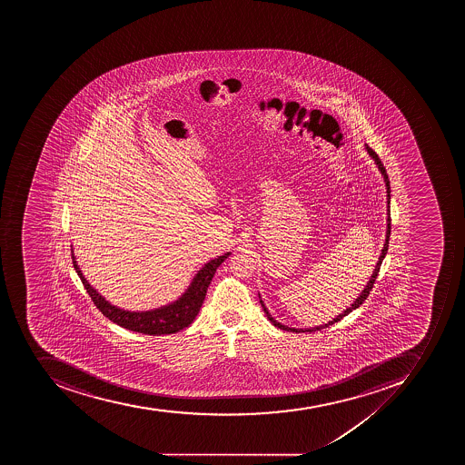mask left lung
<instances>
[{"instance_id":"1","label":"left lung","mask_w":465,"mask_h":465,"mask_svg":"<svg viewBox=\"0 0 465 465\" xmlns=\"http://www.w3.org/2000/svg\"><path fill=\"white\" fill-rule=\"evenodd\" d=\"M366 150H368V153H370L371 157L375 160V163H377L378 169H380L381 174L384 176V182L385 186H387V238H385V244L384 249H382V252H381L380 260H378L377 266H375V269H373L372 276H371L370 282L366 283L365 289H363L362 293L356 298L355 302L351 303V307L346 308L341 314L337 315L336 319H333V322H329L327 324H322V326H317L312 327V329H291V327L283 326V324H281V322H276V320L272 317L271 314H269V312H267V308L264 307L263 301L260 300V303H262V307H263L264 312H266L267 319L271 320L272 324H273L274 327H278V329L281 330H286V331H293V333H305V331H317V330L326 329V327L331 326V324H334V322H341L343 317H346V315L351 314L353 310H356V308L361 307L363 302H365L366 298H368V295H370L371 291H372L373 283H375V281H377L378 273H380L381 264H382V260H384L385 254H387L388 252V242H390V234H391V216H390V199H391V191H390V179H388L387 172H385V167L382 163H381L380 157H378V153H375V151L371 148V146L366 145Z\"/></svg>"}]
</instances>
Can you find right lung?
<instances>
[{
  "label": "right lung",
  "mask_w": 465,
  "mask_h": 465,
  "mask_svg": "<svg viewBox=\"0 0 465 465\" xmlns=\"http://www.w3.org/2000/svg\"><path fill=\"white\" fill-rule=\"evenodd\" d=\"M230 254L231 252H225L223 256L211 260L209 263L202 267L192 281L191 286L187 288L183 295L180 296L179 300L169 303V305H164V307L153 310V312H124V310L107 302L83 276L74 254L73 263L95 307L99 308V312H102V314L110 322H116L117 326L132 330L136 333L162 336V334L177 333L193 322L201 310L202 303L205 301L206 291H208L209 283L213 281L216 269Z\"/></svg>",
  "instance_id": "1"
}]
</instances>
